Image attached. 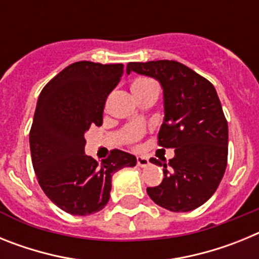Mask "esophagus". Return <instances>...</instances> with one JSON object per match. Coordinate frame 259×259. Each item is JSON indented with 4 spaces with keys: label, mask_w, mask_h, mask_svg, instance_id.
<instances>
[{
    "label": "esophagus",
    "mask_w": 259,
    "mask_h": 259,
    "mask_svg": "<svg viewBox=\"0 0 259 259\" xmlns=\"http://www.w3.org/2000/svg\"><path fill=\"white\" fill-rule=\"evenodd\" d=\"M137 166L139 167L149 166V159H148L146 157H143V155H139V157H137Z\"/></svg>",
    "instance_id": "34e87169"
}]
</instances>
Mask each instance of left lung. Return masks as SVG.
Returning a JSON list of instances; mask_svg holds the SVG:
<instances>
[{"label": "left lung", "instance_id": "8db88e82", "mask_svg": "<svg viewBox=\"0 0 259 259\" xmlns=\"http://www.w3.org/2000/svg\"><path fill=\"white\" fill-rule=\"evenodd\" d=\"M153 77L163 92V123L158 144L175 152L163 166V180L148 188L158 206L174 212L197 209L211 197L227 167L228 124L214 85L176 61L131 62L127 74Z\"/></svg>", "mask_w": 259, "mask_h": 259}]
</instances>
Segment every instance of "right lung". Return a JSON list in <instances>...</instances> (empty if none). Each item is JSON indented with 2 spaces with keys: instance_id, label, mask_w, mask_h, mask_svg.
<instances>
[{
  "instance_id": "1",
  "label": "right lung",
  "mask_w": 259,
  "mask_h": 259,
  "mask_svg": "<svg viewBox=\"0 0 259 259\" xmlns=\"http://www.w3.org/2000/svg\"><path fill=\"white\" fill-rule=\"evenodd\" d=\"M122 63L75 62L62 70L38 96L29 148L38 184L59 209L95 214L110 198L113 174L136 166V157L113 150L101 163L85 154V132L102 124L107 96L123 74Z\"/></svg>"
}]
</instances>
